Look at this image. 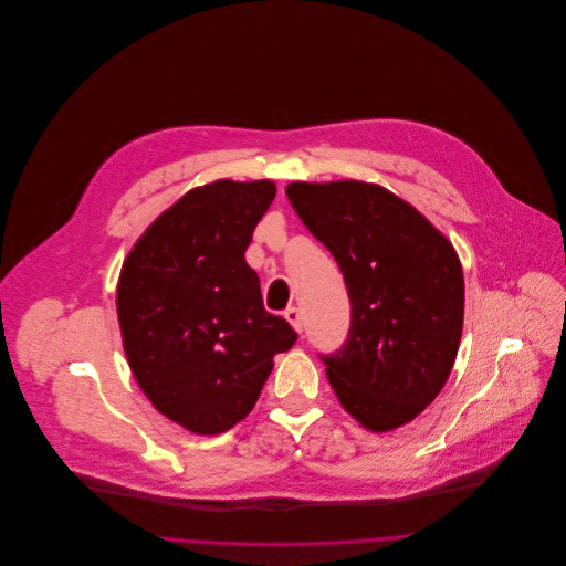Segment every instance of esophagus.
<instances>
[{"instance_id": "esophagus-1", "label": "esophagus", "mask_w": 566, "mask_h": 566, "mask_svg": "<svg viewBox=\"0 0 566 566\" xmlns=\"http://www.w3.org/2000/svg\"><path fill=\"white\" fill-rule=\"evenodd\" d=\"M285 318L290 321V325H292L296 332L303 329V318H301V310H298V307H287V310H285Z\"/></svg>"}]
</instances>
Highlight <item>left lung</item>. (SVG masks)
<instances>
[{"label": "left lung", "mask_w": 566, "mask_h": 566, "mask_svg": "<svg viewBox=\"0 0 566 566\" xmlns=\"http://www.w3.org/2000/svg\"><path fill=\"white\" fill-rule=\"evenodd\" d=\"M285 193L334 256L353 307L344 346L318 355L332 390L370 430L408 423L458 357L464 274L453 245L379 185L292 182Z\"/></svg>", "instance_id": "left-lung-1"}]
</instances>
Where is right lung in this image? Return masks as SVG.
<instances>
[{
	"instance_id": "right-lung-1",
	"label": "right lung",
	"mask_w": 566,
	"mask_h": 566,
	"mask_svg": "<svg viewBox=\"0 0 566 566\" xmlns=\"http://www.w3.org/2000/svg\"><path fill=\"white\" fill-rule=\"evenodd\" d=\"M276 196L270 180L187 191L136 243L118 321L136 381L171 421L218 434L248 417L292 325L263 307L245 250Z\"/></svg>"
}]
</instances>
